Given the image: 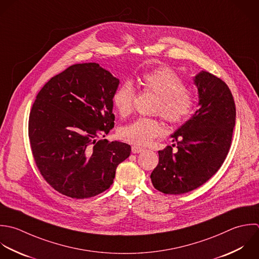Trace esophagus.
Here are the masks:
<instances>
[{
    "label": "esophagus",
    "mask_w": 259,
    "mask_h": 259,
    "mask_svg": "<svg viewBox=\"0 0 259 259\" xmlns=\"http://www.w3.org/2000/svg\"><path fill=\"white\" fill-rule=\"evenodd\" d=\"M143 151H144V149L142 147H140V146H137V145H133L132 146V152L133 153H141Z\"/></svg>",
    "instance_id": "34e87169"
}]
</instances>
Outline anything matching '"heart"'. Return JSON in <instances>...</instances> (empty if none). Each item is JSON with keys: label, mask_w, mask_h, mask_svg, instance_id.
<instances>
[{"label": "heart", "mask_w": 259, "mask_h": 259, "mask_svg": "<svg viewBox=\"0 0 259 259\" xmlns=\"http://www.w3.org/2000/svg\"><path fill=\"white\" fill-rule=\"evenodd\" d=\"M144 90L157 95L153 113L172 125L188 121L195 110L194 95L186 89L184 80L170 68L160 66L144 72L139 78ZM136 90L129 80L121 83L112 96V103L122 117L128 116L134 105ZM162 133V126L157 118L139 117L119 129V137L129 143L147 145Z\"/></svg>", "instance_id": "obj_1"}]
</instances>
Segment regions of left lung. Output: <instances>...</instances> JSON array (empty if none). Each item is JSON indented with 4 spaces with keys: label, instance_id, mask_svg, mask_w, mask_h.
Masks as SVG:
<instances>
[{
    "label": "left lung",
    "instance_id": "1",
    "mask_svg": "<svg viewBox=\"0 0 259 259\" xmlns=\"http://www.w3.org/2000/svg\"><path fill=\"white\" fill-rule=\"evenodd\" d=\"M195 83L200 108L174 133L177 144L158 151L159 162L150 176L163 194H186L204 185L219 170L231 146L236 107L230 89L208 71L197 74Z\"/></svg>",
    "mask_w": 259,
    "mask_h": 259
}]
</instances>
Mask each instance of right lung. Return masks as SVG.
<instances>
[{
	"label": "right lung",
	"instance_id": "obj_1",
	"mask_svg": "<svg viewBox=\"0 0 259 259\" xmlns=\"http://www.w3.org/2000/svg\"><path fill=\"white\" fill-rule=\"evenodd\" d=\"M119 79L99 63L73 64L50 78L36 96L28 135L38 170L55 191L72 199L95 197L113 184L131 146L109 142L112 96Z\"/></svg>",
	"mask_w": 259,
	"mask_h": 259
}]
</instances>
